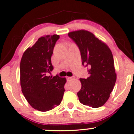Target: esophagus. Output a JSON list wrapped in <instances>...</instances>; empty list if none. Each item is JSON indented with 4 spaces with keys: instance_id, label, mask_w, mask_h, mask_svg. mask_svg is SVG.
Returning a JSON list of instances; mask_svg holds the SVG:
<instances>
[{
    "instance_id": "34e87169",
    "label": "esophagus",
    "mask_w": 134,
    "mask_h": 134,
    "mask_svg": "<svg viewBox=\"0 0 134 134\" xmlns=\"http://www.w3.org/2000/svg\"><path fill=\"white\" fill-rule=\"evenodd\" d=\"M75 78V76H71V77H67V80L68 81H71L72 80H74Z\"/></svg>"
}]
</instances>
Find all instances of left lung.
Returning <instances> with one entry per match:
<instances>
[{
    "label": "left lung",
    "instance_id": "8db88e82",
    "mask_svg": "<svg viewBox=\"0 0 134 134\" xmlns=\"http://www.w3.org/2000/svg\"><path fill=\"white\" fill-rule=\"evenodd\" d=\"M68 36L79 47L82 64L88 68L90 75L86 79H80L79 100L92 108L102 106L109 98L116 81L113 53L104 42L89 31H73L68 33Z\"/></svg>",
    "mask_w": 134,
    "mask_h": 134
}]
</instances>
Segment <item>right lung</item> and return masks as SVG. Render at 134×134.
<instances>
[{
    "label": "right lung",
    "instance_id": "add662e5",
    "mask_svg": "<svg viewBox=\"0 0 134 134\" xmlns=\"http://www.w3.org/2000/svg\"><path fill=\"white\" fill-rule=\"evenodd\" d=\"M58 35L39 38L25 51L20 61L21 91L35 109L46 112L60 104L64 92L65 77L47 76L53 70L51 57Z\"/></svg>",
    "mask_w": 134,
    "mask_h": 134
}]
</instances>
